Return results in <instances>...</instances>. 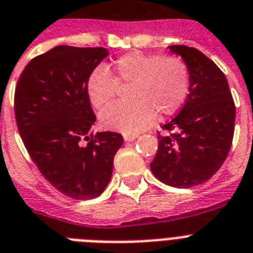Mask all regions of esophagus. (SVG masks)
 I'll return each instance as SVG.
<instances>
[{
    "label": "esophagus",
    "mask_w": 253,
    "mask_h": 253,
    "mask_svg": "<svg viewBox=\"0 0 253 253\" xmlns=\"http://www.w3.org/2000/svg\"><path fill=\"white\" fill-rule=\"evenodd\" d=\"M138 137V134H124V139L126 142H131L134 141L135 138Z\"/></svg>",
    "instance_id": "1"
}]
</instances>
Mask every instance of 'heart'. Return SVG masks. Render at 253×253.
<instances>
[{"mask_svg":"<svg viewBox=\"0 0 253 253\" xmlns=\"http://www.w3.org/2000/svg\"><path fill=\"white\" fill-rule=\"evenodd\" d=\"M119 84H130L129 101L118 102L101 114L104 128L137 134L149 128L159 116L178 111L189 94L190 72L187 64L177 56L131 51L116 58L114 76L98 66L86 79V94L90 103L102 110L118 93Z\"/></svg>","mask_w":253,"mask_h":253,"instance_id":"heart-1","label":"heart"}]
</instances>
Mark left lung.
I'll list each match as a JSON object with an SVG mask.
<instances>
[{"mask_svg":"<svg viewBox=\"0 0 253 253\" xmlns=\"http://www.w3.org/2000/svg\"><path fill=\"white\" fill-rule=\"evenodd\" d=\"M168 49L187 64L190 93L178 115L162 126L150 167L163 183L187 189L208 181L224 164L234 135L235 104L213 60L194 47Z\"/></svg>","mask_w":253,"mask_h":253,"instance_id":"obj_1","label":"left lung"}]
</instances>
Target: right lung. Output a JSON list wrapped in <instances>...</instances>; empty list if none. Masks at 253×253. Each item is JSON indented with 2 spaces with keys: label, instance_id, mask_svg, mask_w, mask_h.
I'll return each instance as SVG.
<instances>
[{
  "label": "right lung",
  "instance_id": "1",
  "mask_svg": "<svg viewBox=\"0 0 253 253\" xmlns=\"http://www.w3.org/2000/svg\"><path fill=\"white\" fill-rule=\"evenodd\" d=\"M108 54L104 47L55 46L27 64L15 89L16 125L29 156L72 199L103 193L124 141L115 131L89 134L95 115L86 79Z\"/></svg>",
  "mask_w": 253,
  "mask_h": 253
}]
</instances>
